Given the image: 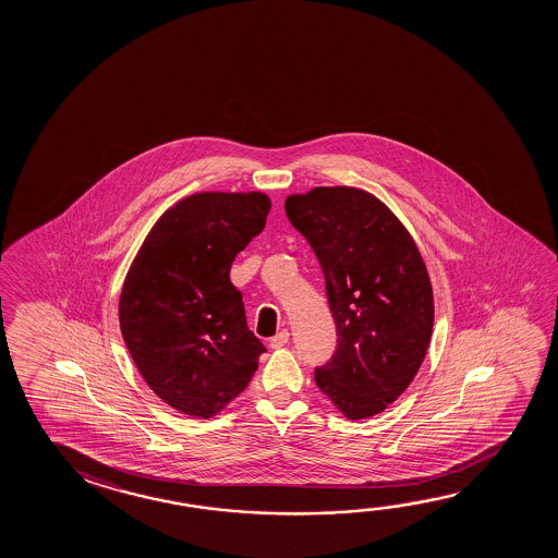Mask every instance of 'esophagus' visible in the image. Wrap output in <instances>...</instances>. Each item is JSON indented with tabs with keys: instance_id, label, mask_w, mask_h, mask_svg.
I'll return each mask as SVG.
<instances>
[{
	"instance_id": "obj_1",
	"label": "esophagus",
	"mask_w": 558,
	"mask_h": 558,
	"mask_svg": "<svg viewBox=\"0 0 558 558\" xmlns=\"http://www.w3.org/2000/svg\"><path fill=\"white\" fill-rule=\"evenodd\" d=\"M290 342V332L280 330L276 337L270 338V348H282Z\"/></svg>"
}]
</instances>
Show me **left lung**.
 Instances as JSON below:
<instances>
[{"mask_svg": "<svg viewBox=\"0 0 558 558\" xmlns=\"http://www.w3.org/2000/svg\"><path fill=\"white\" fill-rule=\"evenodd\" d=\"M325 275L337 350L315 384L350 421L374 416L411 385L428 350L434 295L409 231L372 194L319 186L286 201Z\"/></svg>", "mask_w": 558, "mask_h": 558, "instance_id": "left-lung-1", "label": "left lung"}]
</instances>
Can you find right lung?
<instances>
[{"label": "right lung", "mask_w": 558, "mask_h": 558, "mask_svg": "<svg viewBox=\"0 0 558 558\" xmlns=\"http://www.w3.org/2000/svg\"><path fill=\"white\" fill-rule=\"evenodd\" d=\"M263 192H202L165 211L130 268L120 329L140 374L177 411L210 418L253 379L263 342L229 280L265 229Z\"/></svg>", "instance_id": "1"}]
</instances>
